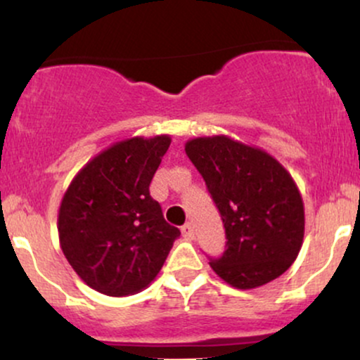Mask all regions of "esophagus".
<instances>
[{
    "mask_svg": "<svg viewBox=\"0 0 360 360\" xmlns=\"http://www.w3.org/2000/svg\"><path fill=\"white\" fill-rule=\"evenodd\" d=\"M181 232H183V237H186V238L194 237V230H193L191 223H184V225L181 226Z\"/></svg>",
    "mask_w": 360,
    "mask_h": 360,
    "instance_id": "esophagus-1",
    "label": "esophagus"
}]
</instances>
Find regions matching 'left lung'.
Masks as SVG:
<instances>
[{
    "instance_id": "1",
    "label": "left lung",
    "mask_w": 360,
    "mask_h": 360,
    "mask_svg": "<svg viewBox=\"0 0 360 360\" xmlns=\"http://www.w3.org/2000/svg\"><path fill=\"white\" fill-rule=\"evenodd\" d=\"M221 214L226 249L210 266L230 286L259 288L298 257L304 208L298 186L274 157L225 135L186 142Z\"/></svg>"
}]
</instances>
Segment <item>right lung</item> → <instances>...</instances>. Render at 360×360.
<instances>
[{
  "label": "right lung",
  "instance_id": "right-lung-1",
  "mask_svg": "<svg viewBox=\"0 0 360 360\" xmlns=\"http://www.w3.org/2000/svg\"><path fill=\"white\" fill-rule=\"evenodd\" d=\"M169 146V135L115 143L77 172L62 198L60 249L103 295L118 298L147 288L181 235L148 191Z\"/></svg>",
  "mask_w": 360,
  "mask_h": 360
}]
</instances>
